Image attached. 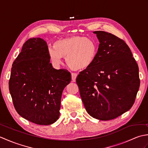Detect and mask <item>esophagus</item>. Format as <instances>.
<instances>
[{
    "label": "esophagus",
    "instance_id": "1",
    "mask_svg": "<svg viewBox=\"0 0 148 148\" xmlns=\"http://www.w3.org/2000/svg\"><path fill=\"white\" fill-rule=\"evenodd\" d=\"M77 76V74L76 73H74V72H72V73H71V77H72V82H75V81H76Z\"/></svg>",
    "mask_w": 148,
    "mask_h": 148
}]
</instances>
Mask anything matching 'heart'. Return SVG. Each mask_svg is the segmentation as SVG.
Here are the masks:
<instances>
[{"label":"heart","instance_id":"b5f03b06","mask_svg":"<svg viewBox=\"0 0 148 148\" xmlns=\"http://www.w3.org/2000/svg\"><path fill=\"white\" fill-rule=\"evenodd\" d=\"M48 50L50 61L55 66L62 64V57L68 67L75 71L86 69L95 61L97 53L95 42L81 36H72L56 40Z\"/></svg>","mask_w":148,"mask_h":148}]
</instances>
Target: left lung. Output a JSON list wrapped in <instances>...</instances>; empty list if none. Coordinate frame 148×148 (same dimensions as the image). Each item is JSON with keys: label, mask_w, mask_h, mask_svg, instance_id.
Here are the masks:
<instances>
[{"label": "left lung", "mask_w": 148, "mask_h": 148, "mask_svg": "<svg viewBox=\"0 0 148 148\" xmlns=\"http://www.w3.org/2000/svg\"><path fill=\"white\" fill-rule=\"evenodd\" d=\"M100 42L93 64L76 78L88 113L111 120L128 111L140 86L139 68L123 40L104 31H95Z\"/></svg>", "instance_id": "1"}]
</instances>
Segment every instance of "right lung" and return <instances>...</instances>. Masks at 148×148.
Segmentation results:
<instances>
[{
  "label": "right lung",
  "instance_id": "right-lung-1",
  "mask_svg": "<svg viewBox=\"0 0 148 148\" xmlns=\"http://www.w3.org/2000/svg\"><path fill=\"white\" fill-rule=\"evenodd\" d=\"M71 81L67 70L53 67L45 40L30 38L12 64L9 81L16 111L34 123L53 124L59 118L63 90Z\"/></svg>",
  "mask_w": 148,
  "mask_h": 148
}]
</instances>
